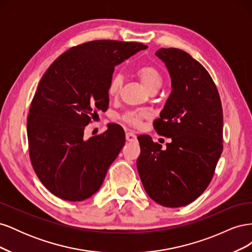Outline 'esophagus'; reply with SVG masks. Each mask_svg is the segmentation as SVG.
Listing matches in <instances>:
<instances>
[{"label": "esophagus", "instance_id": "1", "mask_svg": "<svg viewBox=\"0 0 252 252\" xmlns=\"http://www.w3.org/2000/svg\"><path fill=\"white\" fill-rule=\"evenodd\" d=\"M126 140L128 142H134V141H136V135L133 132L129 131L126 133Z\"/></svg>", "mask_w": 252, "mask_h": 252}]
</instances>
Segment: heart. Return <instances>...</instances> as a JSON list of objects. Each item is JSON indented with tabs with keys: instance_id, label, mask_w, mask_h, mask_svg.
Returning <instances> with one entry per match:
<instances>
[{
	"instance_id": "1",
	"label": "heart",
	"mask_w": 252,
	"mask_h": 252,
	"mask_svg": "<svg viewBox=\"0 0 252 252\" xmlns=\"http://www.w3.org/2000/svg\"><path fill=\"white\" fill-rule=\"evenodd\" d=\"M139 78L143 85L148 89L151 90H158L159 87L163 84V77L162 73L159 72L157 67L152 65H144L141 66L138 70ZM122 85H123V77L121 74H114L111 78L109 85H108V94L110 96H117L119 95ZM146 116V113L143 111H128L123 114V119L126 123L131 126H138L140 125L141 120Z\"/></svg>"
}]
</instances>
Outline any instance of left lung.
Listing matches in <instances>:
<instances>
[{
    "mask_svg": "<svg viewBox=\"0 0 252 252\" xmlns=\"http://www.w3.org/2000/svg\"><path fill=\"white\" fill-rule=\"evenodd\" d=\"M171 79V94L159 119L158 134L170 138L167 148L149 135H139L136 167L147 194L165 207H182L208 187L223 151V109L215 82L187 52L161 48Z\"/></svg>",
    "mask_w": 252,
    "mask_h": 252,
    "instance_id": "8db88e82",
    "label": "left lung"
}]
</instances>
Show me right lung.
<instances>
[{"label": "right lung", "mask_w": 252, "mask_h": 252, "mask_svg": "<svg viewBox=\"0 0 252 252\" xmlns=\"http://www.w3.org/2000/svg\"><path fill=\"white\" fill-rule=\"evenodd\" d=\"M146 45L98 40L61 55L42 77L27 119L29 156L42 184L60 199L86 200L103 184L125 144L124 129L110 124L84 139L98 110L108 108L114 67Z\"/></svg>", "instance_id": "obj_1"}]
</instances>
